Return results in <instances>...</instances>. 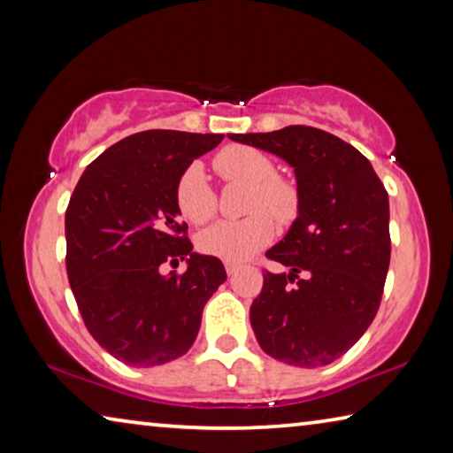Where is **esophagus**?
Returning <instances> with one entry per match:
<instances>
[{
  "instance_id": "esophagus-1",
  "label": "esophagus",
  "mask_w": 453,
  "mask_h": 453,
  "mask_svg": "<svg viewBox=\"0 0 453 453\" xmlns=\"http://www.w3.org/2000/svg\"><path fill=\"white\" fill-rule=\"evenodd\" d=\"M226 272H227V275H235L237 272H240V265L227 262V264H226Z\"/></svg>"
}]
</instances>
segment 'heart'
<instances>
[{
    "label": "heart",
    "instance_id": "b5f03b06",
    "mask_svg": "<svg viewBox=\"0 0 453 453\" xmlns=\"http://www.w3.org/2000/svg\"><path fill=\"white\" fill-rule=\"evenodd\" d=\"M213 167L226 181L250 186L245 211L251 216L242 221H218L199 234L197 245L203 254L240 264L273 240L272 217L278 224L296 219L300 213V189L280 178L270 156L248 145L224 148L213 159ZM175 199L181 216L196 226L210 221L218 211V194L199 164L189 165L180 175Z\"/></svg>",
    "mask_w": 453,
    "mask_h": 453
}]
</instances>
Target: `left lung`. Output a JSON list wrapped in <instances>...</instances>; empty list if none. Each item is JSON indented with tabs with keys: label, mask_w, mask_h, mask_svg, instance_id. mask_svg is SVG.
I'll return each mask as SVG.
<instances>
[{
	"label": "left lung",
	"mask_w": 453,
	"mask_h": 453,
	"mask_svg": "<svg viewBox=\"0 0 453 453\" xmlns=\"http://www.w3.org/2000/svg\"><path fill=\"white\" fill-rule=\"evenodd\" d=\"M294 167L300 213L265 257L288 273H264L250 308L259 346L278 362L319 367L342 357L380 310L392 240L389 202L354 145L310 126L229 134Z\"/></svg>",
	"instance_id": "obj_1"
}]
</instances>
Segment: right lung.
I'll use <instances>...</instances> for the list:
<instances>
[{
  "label": "right lung",
  "instance_id": "1",
  "mask_svg": "<svg viewBox=\"0 0 453 453\" xmlns=\"http://www.w3.org/2000/svg\"><path fill=\"white\" fill-rule=\"evenodd\" d=\"M221 134L148 129L88 165L65 210V267L88 332L119 362L151 367L194 346L203 305L226 281L213 256L194 254L175 186ZM186 258L183 274L161 273Z\"/></svg>",
  "mask_w": 453,
  "mask_h": 453
}]
</instances>
